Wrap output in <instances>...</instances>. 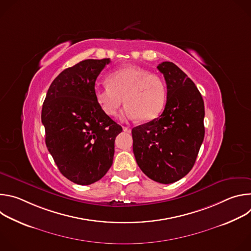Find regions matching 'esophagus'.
Here are the masks:
<instances>
[{
    "label": "esophagus",
    "instance_id": "34e87169",
    "mask_svg": "<svg viewBox=\"0 0 251 251\" xmlns=\"http://www.w3.org/2000/svg\"><path fill=\"white\" fill-rule=\"evenodd\" d=\"M123 130H124L125 132H128V133L131 132V128H130V127H127V126H123Z\"/></svg>",
    "mask_w": 251,
    "mask_h": 251
}]
</instances>
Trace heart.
<instances>
[{
	"label": "heart",
	"instance_id": "1",
	"mask_svg": "<svg viewBox=\"0 0 251 251\" xmlns=\"http://www.w3.org/2000/svg\"><path fill=\"white\" fill-rule=\"evenodd\" d=\"M107 86L96 88L94 95L100 109L116 116L124 103L125 119L150 121L162 111L166 101V86L162 78L136 65L123 66L107 76Z\"/></svg>",
	"mask_w": 251,
	"mask_h": 251
}]
</instances>
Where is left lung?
<instances>
[{"label":"left lung","mask_w":251,"mask_h":251,"mask_svg":"<svg viewBox=\"0 0 251 251\" xmlns=\"http://www.w3.org/2000/svg\"><path fill=\"white\" fill-rule=\"evenodd\" d=\"M157 68L167 84V102L156 119L132 129L139 168L151 180L172 184L194 167L204 137V105L191 78L175 63Z\"/></svg>","instance_id":"left-lung-1"}]
</instances>
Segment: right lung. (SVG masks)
I'll return each mask as SVG.
<instances>
[{
	"label": "right lung",
	"mask_w": 251,
	"mask_h": 251,
	"mask_svg": "<svg viewBox=\"0 0 251 251\" xmlns=\"http://www.w3.org/2000/svg\"><path fill=\"white\" fill-rule=\"evenodd\" d=\"M109 58L85 59L51 82L42 110L46 144L60 173L77 185H90L112 166L114 142L122 127L95 100V81Z\"/></svg>",
	"instance_id": "1"
}]
</instances>
